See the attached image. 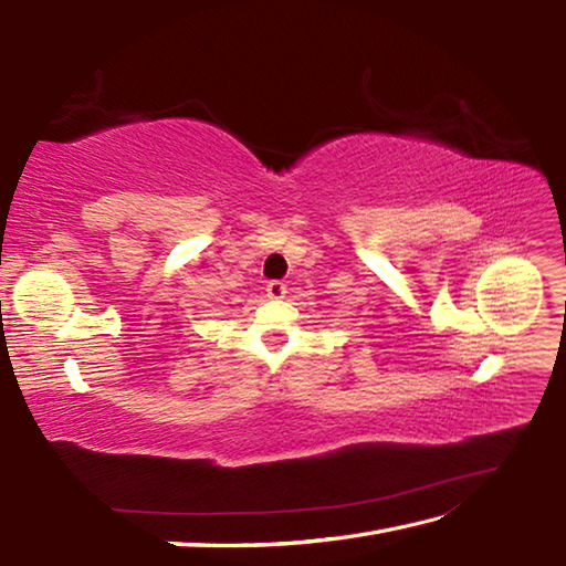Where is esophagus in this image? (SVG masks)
Instances as JSON below:
<instances>
[{
    "mask_svg": "<svg viewBox=\"0 0 566 566\" xmlns=\"http://www.w3.org/2000/svg\"><path fill=\"white\" fill-rule=\"evenodd\" d=\"M284 294H286V284H282V282H270L268 284V296L270 298H284Z\"/></svg>",
    "mask_w": 566,
    "mask_h": 566,
    "instance_id": "esophagus-1",
    "label": "esophagus"
}]
</instances>
